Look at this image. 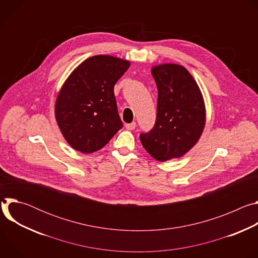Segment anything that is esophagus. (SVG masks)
Listing matches in <instances>:
<instances>
[{
  "mask_svg": "<svg viewBox=\"0 0 258 258\" xmlns=\"http://www.w3.org/2000/svg\"><path fill=\"white\" fill-rule=\"evenodd\" d=\"M125 128L128 131H133L136 128V122H132V123H125Z\"/></svg>",
  "mask_w": 258,
  "mask_h": 258,
  "instance_id": "34e87169",
  "label": "esophagus"
}]
</instances>
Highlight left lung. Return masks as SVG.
<instances>
[{"mask_svg": "<svg viewBox=\"0 0 258 258\" xmlns=\"http://www.w3.org/2000/svg\"><path fill=\"white\" fill-rule=\"evenodd\" d=\"M158 89L154 127L140 135L146 151L158 161L179 158L199 141L206 112L202 93L191 73L181 65L152 67Z\"/></svg>", "mask_w": 258, "mask_h": 258, "instance_id": "8db88e82", "label": "left lung"}]
</instances>
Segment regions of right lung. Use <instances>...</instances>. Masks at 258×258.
I'll return each instance as SVG.
<instances>
[{"mask_svg":"<svg viewBox=\"0 0 258 258\" xmlns=\"http://www.w3.org/2000/svg\"><path fill=\"white\" fill-rule=\"evenodd\" d=\"M130 65V61L113 56H93L63 84L55 104V117L75 150L96 152L122 127L113 90Z\"/></svg>","mask_w":258,"mask_h":258,"instance_id":"obj_1","label":"right lung"}]
</instances>
